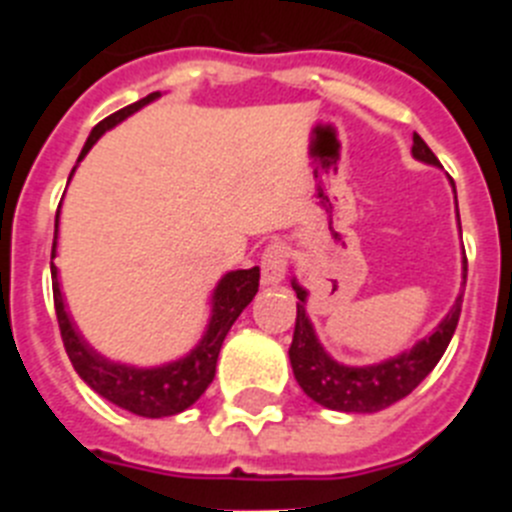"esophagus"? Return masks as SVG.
Masks as SVG:
<instances>
[{
    "instance_id": "esophagus-1",
    "label": "esophagus",
    "mask_w": 512,
    "mask_h": 512,
    "mask_svg": "<svg viewBox=\"0 0 512 512\" xmlns=\"http://www.w3.org/2000/svg\"><path fill=\"white\" fill-rule=\"evenodd\" d=\"M289 266V251L282 241H274L264 248L261 253V274H264L266 284H279L287 274Z\"/></svg>"
}]
</instances>
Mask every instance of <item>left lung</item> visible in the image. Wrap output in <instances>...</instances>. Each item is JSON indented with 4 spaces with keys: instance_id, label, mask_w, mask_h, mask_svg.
<instances>
[{
    "instance_id": "obj_1",
    "label": "left lung",
    "mask_w": 512,
    "mask_h": 512,
    "mask_svg": "<svg viewBox=\"0 0 512 512\" xmlns=\"http://www.w3.org/2000/svg\"><path fill=\"white\" fill-rule=\"evenodd\" d=\"M413 156L425 164L438 166L436 153L428 148V143L418 133H413ZM456 215H459V207H456ZM464 271H467V256H464ZM464 279H467V274H464ZM292 289L300 300L297 302L295 336H292V346H289L292 372H295V379L307 397L330 410H341V413H377V410L395 405L402 397H408L433 372V366L441 361L443 351L449 348L451 336L459 325L461 302H464V295H459L456 305L441 320L436 333L415 343L408 354L374 366H343L330 359L315 338V330L305 315L307 292L297 282H292Z\"/></svg>"
}]
</instances>
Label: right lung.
<instances>
[{
    "label": "right lung",
    "mask_w": 512,
    "mask_h": 512,
    "mask_svg": "<svg viewBox=\"0 0 512 512\" xmlns=\"http://www.w3.org/2000/svg\"><path fill=\"white\" fill-rule=\"evenodd\" d=\"M156 97L158 92L148 94V97H143L140 102L128 104V107L112 112L110 117H104L99 125H94L79 161L87 156V151L97 143V138L104 130L115 128L117 122L125 120L128 115H133L135 110H140L143 104H148ZM71 174H74V171H71ZM53 259H56V241H53L51 251L53 307H56L63 348H66V354H69L76 374H79L97 395H102L104 400H110L112 405H117V408L122 410H130V413L135 415H143V418H166V415H176L182 413V410H187L192 402L200 400L202 392L210 387L212 377H215L217 356H220V348H223V341L225 336H228L230 325L238 320V315L246 310V305L253 300V295L259 292V266L225 274V277L220 279V284H217L215 297H212V320L205 338L200 341V346L194 348L187 359L174 361V364L158 366V369H133V366L112 364V361L102 359L99 354H94L87 343L81 341L74 323H71V318L66 315V307H63V297L61 289H58Z\"/></svg>",
    "instance_id": "obj_1"
}]
</instances>
